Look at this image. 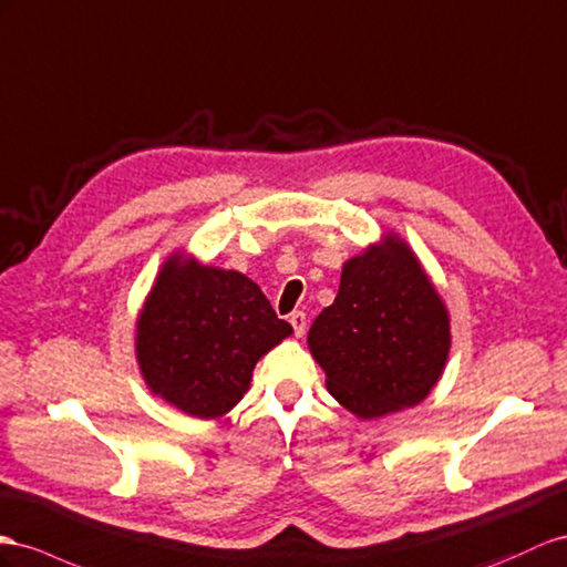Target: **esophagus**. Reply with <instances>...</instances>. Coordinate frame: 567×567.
<instances>
[{
	"instance_id": "34e87169",
	"label": "esophagus",
	"mask_w": 567,
	"mask_h": 567,
	"mask_svg": "<svg viewBox=\"0 0 567 567\" xmlns=\"http://www.w3.org/2000/svg\"><path fill=\"white\" fill-rule=\"evenodd\" d=\"M289 323H292V328H295V336L301 338L303 332H307V313L295 311L292 316H289Z\"/></svg>"
}]
</instances>
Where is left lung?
I'll return each mask as SVG.
<instances>
[{
  "label": "left lung",
  "mask_w": 567,
  "mask_h": 567,
  "mask_svg": "<svg viewBox=\"0 0 567 567\" xmlns=\"http://www.w3.org/2000/svg\"><path fill=\"white\" fill-rule=\"evenodd\" d=\"M309 350L330 395L361 419L422 402L439 383L450 323L410 246L385 237L347 260L336 301L318 313Z\"/></svg>",
  "instance_id": "obj_1"
}]
</instances>
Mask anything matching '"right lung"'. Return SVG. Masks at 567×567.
<instances>
[{
    "instance_id": "1",
    "label": "right lung",
    "mask_w": 567,
    "mask_h": 567,
    "mask_svg": "<svg viewBox=\"0 0 567 567\" xmlns=\"http://www.w3.org/2000/svg\"><path fill=\"white\" fill-rule=\"evenodd\" d=\"M289 332L246 275L174 256L138 316L136 354L155 395L215 419L244 398L256 361Z\"/></svg>"
}]
</instances>
